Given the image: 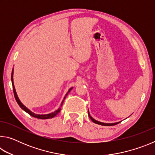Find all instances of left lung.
I'll return each mask as SVG.
<instances>
[{
  "mask_svg": "<svg viewBox=\"0 0 155 155\" xmlns=\"http://www.w3.org/2000/svg\"><path fill=\"white\" fill-rule=\"evenodd\" d=\"M88 115H89V117H90V118L91 120V121H92L94 123H96V124H98L100 125H103V126H114L115 124H117L118 123H120V122H115V123H104V122H99L98 120H96L95 119H94L91 116L90 114V112H89V110H88Z\"/></svg>",
  "mask_w": 155,
  "mask_h": 155,
  "instance_id": "8db88e82",
  "label": "left lung"
}]
</instances>
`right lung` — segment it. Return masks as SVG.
I'll use <instances>...</instances> for the list:
<instances>
[{"label":"right lung","instance_id":"add662e5","mask_svg":"<svg viewBox=\"0 0 155 155\" xmlns=\"http://www.w3.org/2000/svg\"><path fill=\"white\" fill-rule=\"evenodd\" d=\"M13 77H14V69L12 70V83L13 90H14V96H15V101H16V102L18 103V105H19L21 107V109H22V110H24L25 112H27V114H28L30 115H31V116L35 117V118H38V119L45 120V119L52 118V117H54L56 115L58 114V113H59V111H61V107L62 106L63 103H64V100L65 98V97L67 96L68 93H69L70 91V90H71L73 88V87H71V88L69 89V90L68 91V92L66 93V94H65V96H64V100H63V101H62L61 104H60V107H59V109H57L56 111H54V112H52V113H51V114H44V115L36 114H35V113H33V112L31 111V110L28 109L27 107H25L24 104H23L22 103H21V101H20L19 98H18V95H17V94H16V91H15V87H14V78H13Z\"/></svg>","mask_w":155,"mask_h":155}]
</instances>
